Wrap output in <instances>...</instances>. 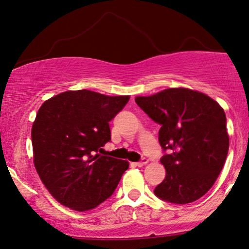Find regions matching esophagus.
I'll return each instance as SVG.
<instances>
[{
  "instance_id": "34e87169",
  "label": "esophagus",
  "mask_w": 249,
  "mask_h": 249,
  "mask_svg": "<svg viewBox=\"0 0 249 249\" xmlns=\"http://www.w3.org/2000/svg\"><path fill=\"white\" fill-rule=\"evenodd\" d=\"M148 162H149L148 159H146V158H142L141 160L139 161V162H136L135 164H136V166H138V167H143V166H144V164H146Z\"/></svg>"
}]
</instances>
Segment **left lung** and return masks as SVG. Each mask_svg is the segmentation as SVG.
Listing matches in <instances>:
<instances>
[{"label":"left lung","mask_w":249,"mask_h":249,"mask_svg":"<svg viewBox=\"0 0 249 249\" xmlns=\"http://www.w3.org/2000/svg\"><path fill=\"white\" fill-rule=\"evenodd\" d=\"M135 103L160 125L159 143L168 151L160 159L166 177L155 194L162 201L187 204L208 193L229 150L221 106L204 93L185 88L136 97Z\"/></svg>","instance_id":"obj_1"}]
</instances>
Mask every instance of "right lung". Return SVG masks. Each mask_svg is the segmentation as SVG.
Segmentation results:
<instances>
[{
  "label": "right lung",
  "mask_w": 249,
  "mask_h": 249,
  "mask_svg": "<svg viewBox=\"0 0 249 249\" xmlns=\"http://www.w3.org/2000/svg\"><path fill=\"white\" fill-rule=\"evenodd\" d=\"M128 100L76 90L41 105L31 128L34 163L61 204L88 211L113 195L128 162L98 151L110 141L109 122Z\"/></svg>",
  "instance_id": "1"
}]
</instances>
